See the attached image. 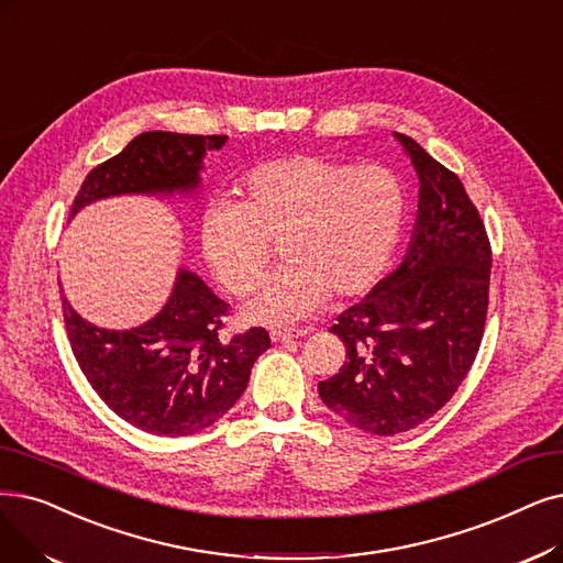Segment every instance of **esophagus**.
<instances>
[{"label": "esophagus", "instance_id": "obj_1", "mask_svg": "<svg viewBox=\"0 0 563 563\" xmlns=\"http://www.w3.org/2000/svg\"><path fill=\"white\" fill-rule=\"evenodd\" d=\"M308 331H310V329H301V331H280V329H276V331H272V340H274V342H287V340H295V338L308 335Z\"/></svg>", "mask_w": 563, "mask_h": 563}]
</instances>
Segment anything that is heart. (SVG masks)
<instances>
[{
  "label": "heart",
  "mask_w": 563,
  "mask_h": 563,
  "mask_svg": "<svg viewBox=\"0 0 563 563\" xmlns=\"http://www.w3.org/2000/svg\"><path fill=\"white\" fill-rule=\"evenodd\" d=\"M405 209L402 181L390 169L295 154L253 167L239 181L234 205L207 209L200 249L211 274L246 295L268 264V241H278L285 264L241 314L257 324H291L327 295L354 299L377 283Z\"/></svg>",
  "instance_id": "heart-1"
}]
</instances>
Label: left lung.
<instances>
[{
    "label": "left lung",
    "mask_w": 563,
    "mask_h": 563,
    "mask_svg": "<svg viewBox=\"0 0 563 563\" xmlns=\"http://www.w3.org/2000/svg\"><path fill=\"white\" fill-rule=\"evenodd\" d=\"M419 175V211L402 262L331 327L345 342L322 402L350 426L394 437L442 409L478 354L493 253L462 181L419 142L394 133Z\"/></svg>",
    "instance_id": "1"
}]
</instances>
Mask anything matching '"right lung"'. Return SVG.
<instances>
[{"mask_svg": "<svg viewBox=\"0 0 563 563\" xmlns=\"http://www.w3.org/2000/svg\"><path fill=\"white\" fill-rule=\"evenodd\" d=\"M225 142L228 135L140 133L91 169L73 200L70 218L121 195L192 198L202 186L207 152L223 150ZM62 310L70 350L99 398L117 417L161 437L192 434L223 419L246 390L257 356L272 347L264 329L232 340L218 335L228 303L186 266H179L165 306L137 327H96L76 312L64 291Z\"/></svg>", "mask_w": 563, "mask_h": 563, "instance_id": "right-lung-1", "label": "right lung"}]
</instances>
